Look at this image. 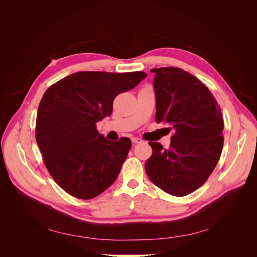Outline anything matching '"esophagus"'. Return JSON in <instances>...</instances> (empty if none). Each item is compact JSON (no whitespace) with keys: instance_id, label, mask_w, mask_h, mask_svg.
<instances>
[{"instance_id":"34e87169","label":"esophagus","mask_w":257,"mask_h":257,"mask_svg":"<svg viewBox=\"0 0 257 257\" xmlns=\"http://www.w3.org/2000/svg\"><path fill=\"white\" fill-rule=\"evenodd\" d=\"M132 143L133 144H141V143H143V140H141L140 138H133Z\"/></svg>"}]
</instances>
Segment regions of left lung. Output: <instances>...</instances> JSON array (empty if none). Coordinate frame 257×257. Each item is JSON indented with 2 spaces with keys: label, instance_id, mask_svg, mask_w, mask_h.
I'll return each instance as SVG.
<instances>
[{
  "label": "left lung",
  "instance_id": "left-lung-1",
  "mask_svg": "<svg viewBox=\"0 0 257 257\" xmlns=\"http://www.w3.org/2000/svg\"><path fill=\"white\" fill-rule=\"evenodd\" d=\"M155 74L157 123L171 125L169 149L150 142L148 177L166 193L183 197L203 185L220 159L224 138L221 108L201 81L179 67H159Z\"/></svg>",
  "mask_w": 257,
  "mask_h": 257
}]
</instances>
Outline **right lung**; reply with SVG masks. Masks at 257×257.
<instances>
[{
    "label": "right lung",
    "mask_w": 257,
    "mask_h": 257,
    "mask_svg": "<svg viewBox=\"0 0 257 257\" xmlns=\"http://www.w3.org/2000/svg\"><path fill=\"white\" fill-rule=\"evenodd\" d=\"M146 77L144 72H78L46 90L37 110L36 142L52 178L67 194L89 200L115 181L131 141H108L96 124L112 113L117 94Z\"/></svg>",
    "instance_id": "1"
}]
</instances>
